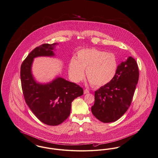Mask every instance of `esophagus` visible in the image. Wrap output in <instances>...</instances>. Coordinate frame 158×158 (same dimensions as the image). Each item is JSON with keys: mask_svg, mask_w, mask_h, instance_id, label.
I'll return each instance as SVG.
<instances>
[{"mask_svg": "<svg viewBox=\"0 0 158 158\" xmlns=\"http://www.w3.org/2000/svg\"><path fill=\"white\" fill-rule=\"evenodd\" d=\"M84 93L85 94H88V93H89V91H88V89H85V90H84Z\"/></svg>", "mask_w": 158, "mask_h": 158, "instance_id": "esophagus-1", "label": "esophagus"}]
</instances>
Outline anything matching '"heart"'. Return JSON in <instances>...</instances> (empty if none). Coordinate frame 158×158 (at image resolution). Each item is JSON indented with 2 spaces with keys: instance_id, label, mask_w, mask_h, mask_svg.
I'll use <instances>...</instances> for the list:
<instances>
[{
  "instance_id": "b5f03b06",
  "label": "heart",
  "mask_w": 158,
  "mask_h": 158,
  "mask_svg": "<svg viewBox=\"0 0 158 158\" xmlns=\"http://www.w3.org/2000/svg\"><path fill=\"white\" fill-rule=\"evenodd\" d=\"M116 56L95 48L83 49L77 52L75 59L70 60L69 74L74 82H79L84 77V70L91 85L99 87L108 84L116 72Z\"/></svg>"
}]
</instances>
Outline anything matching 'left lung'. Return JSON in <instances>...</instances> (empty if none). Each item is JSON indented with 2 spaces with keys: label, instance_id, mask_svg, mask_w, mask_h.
Wrapping results in <instances>:
<instances>
[{
  "label": "left lung",
  "instance_id": "8db88e82",
  "mask_svg": "<svg viewBox=\"0 0 158 158\" xmlns=\"http://www.w3.org/2000/svg\"><path fill=\"white\" fill-rule=\"evenodd\" d=\"M139 77L137 63L129 56L118 66L111 81L95 91L94 116L104 123L118 120L131 105Z\"/></svg>",
  "mask_w": 158,
  "mask_h": 158
}]
</instances>
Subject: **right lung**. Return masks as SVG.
<instances>
[{
  "instance_id": "obj_1",
  "label": "right lung",
  "mask_w": 158,
  "mask_h": 158,
  "mask_svg": "<svg viewBox=\"0 0 158 158\" xmlns=\"http://www.w3.org/2000/svg\"><path fill=\"white\" fill-rule=\"evenodd\" d=\"M58 44H45L35 48L21 66L20 76L23 93L26 102L37 118L51 126L63 123L69 116L72 102L84 94L79 85L56 77L52 82L40 84L31 73L35 58L53 56V50Z\"/></svg>"
}]
</instances>
